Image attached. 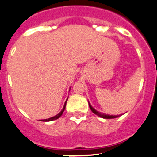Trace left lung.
Listing matches in <instances>:
<instances>
[{
  "instance_id": "obj_1",
  "label": "left lung",
  "mask_w": 157,
  "mask_h": 157,
  "mask_svg": "<svg viewBox=\"0 0 157 157\" xmlns=\"http://www.w3.org/2000/svg\"><path fill=\"white\" fill-rule=\"evenodd\" d=\"M89 106L90 108V109L92 110V112L94 113V114H96V115L99 116V117H102V118H104V119H113V118H116V117H118L119 116H113V115H106V114L104 113H101L98 112V111H97L96 109H94V108L91 106V105L89 103Z\"/></svg>"
}]
</instances>
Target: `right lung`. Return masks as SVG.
<instances>
[{
  "instance_id": "obj_1",
  "label": "right lung",
  "mask_w": 157,
  "mask_h": 157,
  "mask_svg": "<svg viewBox=\"0 0 157 157\" xmlns=\"http://www.w3.org/2000/svg\"><path fill=\"white\" fill-rule=\"evenodd\" d=\"M66 103H67V100H66V102H65V104H64V106H63V109H62V110L60 111V113H59L57 114V115L54 116V117H51V118H49V119H47V120H43V121H54V120H57V119H58L59 117H60V116H61L62 114H63V111H64L65 106H66Z\"/></svg>"
}]
</instances>
